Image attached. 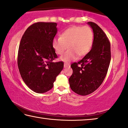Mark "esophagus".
Here are the masks:
<instances>
[{
	"label": "esophagus",
	"mask_w": 128,
	"mask_h": 128,
	"mask_svg": "<svg viewBox=\"0 0 128 128\" xmlns=\"http://www.w3.org/2000/svg\"><path fill=\"white\" fill-rule=\"evenodd\" d=\"M70 64H68V63H64V68H67L68 67V66H70Z\"/></svg>",
	"instance_id": "obj_1"
}]
</instances>
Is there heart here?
I'll use <instances>...</instances> for the list:
<instances>
[{"label": "heart", "instance_id": "1", "mask_svg": "<svg viewBox=\"0 0 128 128\" xmlns=\"http://www.w3.org/2000/svg\"><path fill=\"white\" fill-rule=\"evenodd\" d=\"M93 32L88 26H73L62 32L60 37L55 38L52 42V46L58 54H62L68 50L60 60L66 62L83 57L89 53L92 48Z\"/></svg>", "mask_w": 128, "mask_h": 128}]
</instances>
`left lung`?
<instances>
[{"label":"left lung","mask_w":128,"mask_h":128,"mask_svg":"<svg viewBox=\"0 0 128 128\" xmlns=\"http://www.w3.org/2000/svg\"><path fill=\"white\" fill-rule=\"evenodd\" d=\"M88 24L94 35L92 48L82 59L70 65L73 74L69 78L71 90L82 96L90 94L101 86L111 59L110 43L106 34L97 24Z\"/></svg>","instance_id":"obj_1"}]
</instances>
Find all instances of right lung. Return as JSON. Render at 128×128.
<instances>
[{"label":"right lung","mask_w":128,"mask_h":128,"mask_svg":"<svg viewBox=\"0 0 128 128\" xmlns=\"http://www.w3.org/2000/svg\"><path fill=\"white\" fill-rule=\"evenodd\" d=\"M57 24L37 22L28 27L20 41L18 66L25 84L34 92L45 93L53 88L56 78L64 67L52 46Z\"/></svg>","instance_id":"right-lung-1"}]
</instances>
